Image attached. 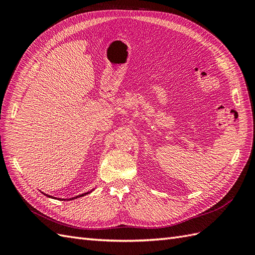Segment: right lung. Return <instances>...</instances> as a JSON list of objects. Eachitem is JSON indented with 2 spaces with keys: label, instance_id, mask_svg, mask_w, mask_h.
Instances as JSON below:
<instances>
[{
  "label": "right lung",
  "instance_id": "right-lung-1",
  "mask_svg": "<svg viewBox=\"0 0 255 255\" xmlns=\"http://www.w3.org/2000/svg\"><path fill=\"white\" fill-rule=\"evenodd\" d=\"M87 194H88V192H86V194H83V195H80V196H78V197H75V198H79V197H83L84 195H87ZM47 196H48V195H47ZM48 197H50V196H48ZM72 200H73V199H72Z\"/></svg>",
  "mask_w": 255,
  "mask_h": 255
}]
</instances>
